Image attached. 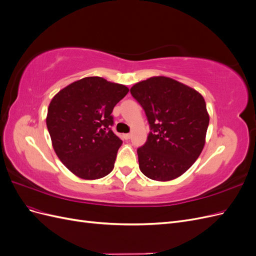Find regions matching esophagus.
<instances>
[{"mask_svg": "<svg viewBox=\"0 0 256 256\" xmlns=\"http://www.w3.org/2000/svg\"><path fill=\"white\" fill-rule=\"evenodd\" d=\"M122 138H125V140H129V138H131V134H122Z\"/></svg>", "mask_w": 256, "mask_h": 256, "instance_id": "obj_1", "label": "esophagus"}]
</instances>
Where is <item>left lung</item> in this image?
<instances>
[{
    "instance_id": "8db88e82",
    "label": "left lung",
    "mask_w": 256,
    "mask_h": 256,
    "mask_svg": "<svg viewBox=\"0 0 256 256\" xmlns=\"http://www.w3.org/2000/svg\"><path fill=\"white\" fill-rule=\"evenodd\" d=\"M130 92L142 106L152 130L138 148L141 172L158 182L182 176L205 145L209 114L203 96L164 76L136 83Z\"/></svg>"
}]
</instances>
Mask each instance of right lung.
<instances>
[{
	"instance_id": "right-lung-1",
	"label": "right lung",
	"mask_w": 256,
	"mask_h": 256,
	"mask_svg": "<svg viewBox=\"0 0 256 256\" xmlns=\"http://www.w3.org/2000/svg\"><path fill=\"white\" fill-rule=\"evenodd\" d=\"M128 92L122 84L86 76L52 98L46 122L53 150L76 176L92 180L112 172L122 142L111 130V113Z\"/></svg>"
}]
</instances>
